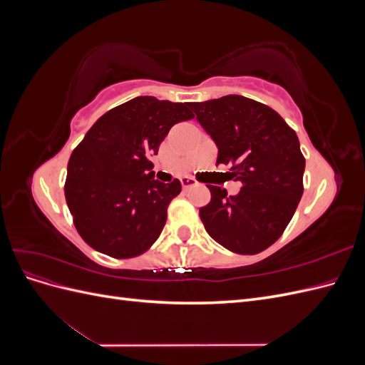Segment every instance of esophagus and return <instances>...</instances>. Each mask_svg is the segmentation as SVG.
Segmentation results:
<instances>
[{
	"mask_svg": "<svg viewBox=\"0 0 365 365\" xmlns=\"http://www.w3.org/2000/svg\"><path fill=\"white\" fill-rule=\"evenodd\" d=\"M197 182H196V180H193V178H190V176H182L181 178V185H182V189L184 190H189V189H192V187H195Z\"/></svg>",
	"mask_w": 365,
	"mask_h": 365,
	"instance_id": "esophagus-1",
	"label": "esophagus"
}]
</instances>
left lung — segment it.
<instances>
[{
    "label": "left lung",
    "instance_id": "obj_1",
    "mask_svg": "<svg viewBox=\"0 0 365 365\" xmlns=\"http://www.w3.org/2000/svg\"><path fill=\"white\" fill-rule=\"evenodd\" d=\"M217 146L216 164H231L240 192L228 196L207 187L212 200L200 208L207 233L237 254H257L277 240L303 195L304 157L300 141L272 108L230 94L189 103Z\"/></svg>",
    "mask_w": 365,
    "mask_h": 365
}]
</instances>
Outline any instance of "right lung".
<instances>
[{
	"mask_svg": "<svg viewBox=\"0 0 365 365\" xmlns=\"http://www.w3.org/2000/svg\"><path fill=\"white\" fill-rule=\"evenodd\" d=\"M193 117L189 103L141 96L113 108L86 132L68 161L65 200L91 248L129 259L158 239L181 182L153 180L149 157L173 125Z\"/></svg>",
	"mask_w": 365,
	"mask_h": 365,
	"instance_id": "right-lung-1",
	"label": "right lung"
}]
</instances>
